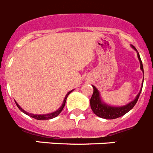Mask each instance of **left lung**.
<instances>
[{"label":"left lung","instance_id":"left-lung-1","mask_svg":"<svg viewBox=\"0 0 153 153\" xmlns=\"http://www.w3.org/2000/svg\"><path fill=\"white\" fill-rule=\"evenodd\" d=\"M131 47H132V49H134L136 51V53H137L138 59H139L140 63V69H141L143 74H144L143 63H142V60L140 59V54H139L137 50L136 49V47L134 46L131 45ZM142 85H143V83H142ZM92 86H93V96H92L91 99H90V106H91L92 110H93V113L97 115V117H100V118L106 119V120H113V119L119 118V117H123L126 113L130 111L131 109L134 107L136 102H137L138 99L140 97V93H141L142 89H143V86H142L140 93H138L136 98L132 101H131L130 102L126 104L124 106H113L108 105L107 103L103 102V100L101 99L100 92L97 90V87L93 86V85H92Z\"/></svg>","mask_w":153,"mask_h":153}]
</instances>
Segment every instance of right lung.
<instances>
[{"mask_svg": "<svg viewBox=\"0 0 153 153\" xmlns=\"http://www.w3.org/2000/svg\"><path fill=\"white\" fill-rule=\"evenodd\" d=\"M74 91V90H70V92H68V93H67V95H66V97H65L64 100H63V104L61 105V106H60L59 109H57V110H56V111L53 112V113H47V114H34V113H27V112H26L24 109H23L21 107V106H19L18 103H17V102H16V105L17 106V107L19 108V109L21 110V112H23L24 113H25L26 115H27V116H29V117H32V118L33 119H36V120H51V119H53V118H55V117H56L58 116V115L60 114V113H61V111L63 110V107H64L65 106V103H66V100H67V97L69 96V94H70V93H72V92Z\"/></svg>", "mask_w": 153, "mask_h": 153, "instance_id": "right-lung-1", "label": "right lung"}]
</instances>
